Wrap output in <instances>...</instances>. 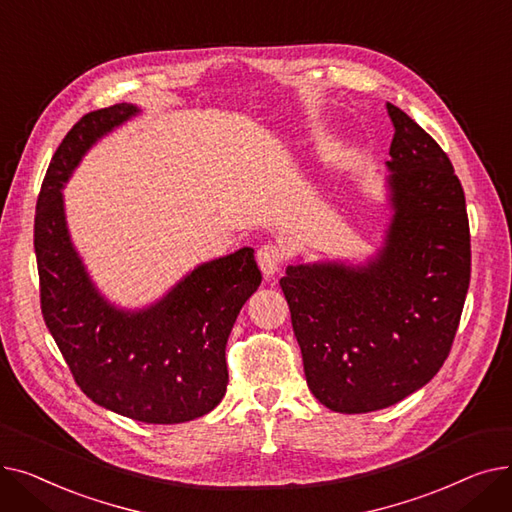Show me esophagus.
Listing matches in <instances>:
<instances>
[{"mask_svg": "<svg viewBox=\"0 0 512 512\" xmlns=\"http://www.w3.org/2000/svg\"><path fill=\"white\" fill-rule=\"evenodd\" d=\"M286 259V253L280 245H272V242H267L259 251H257V263L261 267V272L265 278H274L276 272L282 267Z\"/></svg>", "mask_w": 512, "mask_h": 512, "instance_id": "obj_1", "label": "esophagus"}]
</instances>
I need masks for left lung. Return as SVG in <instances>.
I'll return each mask as SVG.
<instances>
[{
    "mask_svg": "<svg viewBox=\"0 0 512 512\" xmlns=\"http://www.w3.org/2000/svg\"><path fill=\"white\" fill-rule=\"evenodd\" d=\"M394 139L380 247L363 261L299 257L280 280L307 386L336 413H369L444 365L471 278L463 186L448 155L388 103Z\"/></svg>",
    "mask_w": 512,
    "mask_h": 512,
    "instance_id": "left-lung-1",
    "label": "left lung"
}]
</instances>
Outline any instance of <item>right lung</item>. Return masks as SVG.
Here are the masks:
<instances>
[{"label":"right lung","mask_w":512,"mask_h":512,"mask_svg":"<svg viewBox=\"0 0 512 512\" xmlns=\"http://www.w3.org/2000/svg\"><path fill=\"white\" fill-rule=\"evenodd\" d=\"M116 103L80 118L53 153L35 215L41 311L76 384L99 407L143 423L174 425L207 415L228 386L226 342L261 284L253 249L199 263L143 307L110 301L76 251L64 188L83 157L141 116Z\"/></svg>","instance_id":"obj_1"}]
</instances>
